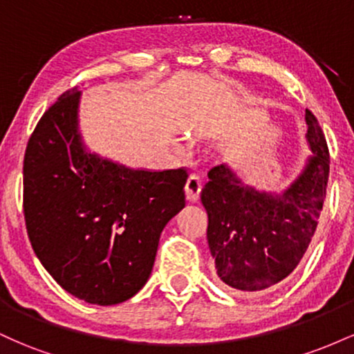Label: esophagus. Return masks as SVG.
Wrapping results in <instances>:
<instances>
[{"mask_svg": "<svg viewBox=\"0 0 354 354\" xmlns=\"http://www.w3.org/2000/svg\"><path fill=\"white\" fill-rule=\"evenodd\" d=\"M201 176L200 173H191L188 181H186V194H188L189 201H198L201 191Z\"/></svg>", "mask_w": 354, "mask_h": 354, "instance_id": "34e87169", "label": "esophagus"}]
</instances>
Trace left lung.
I'll list each match as a JSON object with an SVG mask.
<instances>
[{"mask_svg": "<svg viewBox=\"0 0 354 354\" xmlns=\"http://www.w3.org/2000/svg\"><path fill=\"white\" fill-rule=\"evenodd\" d=\"M313 156L283 194L245 186L225 165L213 166L201 189L208 245L218 278L236 291H261L283 281L310 246L326 198L330 151L323 129L306 109Z\"/></svg>", "mask_w": 354, "mask_h": 354, "instance_id": "1", "label": "left lung"}]
</instances>
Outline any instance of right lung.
Listing matches in <instances>:
<instances>
[{"mask_svg":"<svg viewBox=\"0 0 354 354\" xmlns=\"http://www.w3.org/2000/svg\"><path fill=\"white\" fill-rule=\"evenodd\" d=\"M80 91L44 111L23 163L28 238L44 270L68 293L109 306L148 281L160 234L185 208L186 168L129 169L84 151Z\"/></svg>","mask_w":354,"mask_h":354,"instance_id":"obj_1","label":"right lung"}]
</instances>
